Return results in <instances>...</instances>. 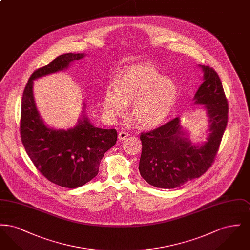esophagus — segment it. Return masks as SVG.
Returning <instances> with one entry per match:
<instances>
[{"instance_id":"1","label":"esophagus","mask_w":250,"mask_h":250,"mask_svg":"<svg viewBox=\"0 0 250 250\" xmlns=\"http://www.w3.org/2000/svg\"><path fill=\"white\" fill-rule=\"evenodd\" d=\"M128 136H129V134L126 131H120L119 134H118V139H119V141H125Z\"/></svg>"}]
</instances>
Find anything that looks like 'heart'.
Returning <instances> with one entry per match:
<instances>
[{"label": "heart", "mask_w": 250, "mask_h": 250, "mask_svg": "<svg viewBox=\"0 0 250 250\" xmlns=\"http://www.w3.org/2000/svg\"><path fill=\"white\" fill-rule=\"evenodd\" d=\"M115 90L107 89L104 108L110 117H120L132 105V117L142 127L152 128L168 116L177 99L174 83L162 78L151 64H137L120 72Z\"/></svg>", "instance_id": "heart-1"}]
</instances>
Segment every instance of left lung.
<instances>
[{"label":"left lung","instance_id":"obj_1","mask_svg":"<svg viewBox=\"0 0 250 250\" xmlns=\"http://www.w3.org/2000/svg\"><path fill=\"white\" fill-rule=\"evenodd\" d=\"M202 66V65H201ZM204 82L197 91L196 104L205 105L210 135L202 146L183 137L178 117L149 132H143L140 173L159 188H176L201 177L213 165L228 124L229 107L222 83L210 66H202Z\"/></svg>","mask_w":250,"mask_h":250}]
</instances>
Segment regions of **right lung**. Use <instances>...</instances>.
I'll return each instance as SVG.
<instances>
[{
	"mask_svg": "<svg viewBox=\"0 0 250 250\" xmlns=\"http://www.w3.org/2000/svg\"><path fill=\"white\" fill-rule=\"evenodd\" d=\"M83 57V53H65L36 69L25 86L21 100L20 133L26 153L45 178L68 188L95 178L104 154L116 143L117 131L95 127L85 117L67 130L48 128L36 109L33 81L63 70Z\"/></svg>",
	"mask_w": 250,
	"mask_h": 250,
	"instance_id": "right-lung-1",
	"label": "right lung"
}]
</instances>
